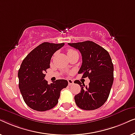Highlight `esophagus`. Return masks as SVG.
Segmentation results:
<instances>
[{
    "instance_id": "obj_1",
    "label": "esophagus",
    "mask_w": 135,
    "mask_h": 135,
    "mask_svg": "<svg viewBox=\"0 0 135 135\" xmlns=\"http://www.w3.org/2000/svg\"><path fill=\"white\" fill-rule=\"evenodd\" d=\"M68 84H69V85H73L74 84L73 80H72V79H68Z\"/></svg>"
}]
</instances>
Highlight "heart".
<instances>
[{
    "instance_id": "1",
    "label": "heart",
    "mask_w": 135,
    "mask_h": 135,
    "mask_svg": "<svg viewBox=\"0 0 135 135\" xmlns=\"http://www.w3.org/2000/svg\"><path fill=\"white\" fill-rule=\"evenodd\" d=\"M74 51H75L73 50H72V49H69V50H68V54H69V53H73V52H74Z\"/></svg>"
}]
</instances>
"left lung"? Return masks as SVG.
<instances>
[{
  "label": "left lung",
  "instance_id": "8db88e82",
  "mask_svg": "<svg viewBox=\"0 0 135 135\" xmlns=\"http://www.w3.org/2000/svg\"><path fill=\"white\" fill-rule=\"evenodd\" d=\"M68 45L80 51L82 57V66L78 72L82 77H88V86L79 80L80 93L74 97L77 106L84 110H95L102 106L108 99L114 81V66L109 54L104 48L95 42L87 40Z\"/></svg>",
  "mask_w": 135,
  "mask_h": 135
}]
</instances>
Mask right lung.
Returning a JSON list of instances; mask_svg holds the SVG:
<instances>
[{
  "label": "right lung",
  "instance_id": "1",
  "mask_svg": "<svg viewBox=\"0 0 135 135\" xmlns=\"http://www.w3.org/2000/svg\"><path fill=\"white\" fill-rule=\"evenodd\" d=\"M64 45V43L44 42L22 62L18 73L19 88L26 104L32 109L45 111L54 108L58 103L61 90L68 86V82L64 79L49 84L44 79L53 55Z\"/></svg>",
  "mask_w": 135,
  "mask_h": 135
}]
</instances>
